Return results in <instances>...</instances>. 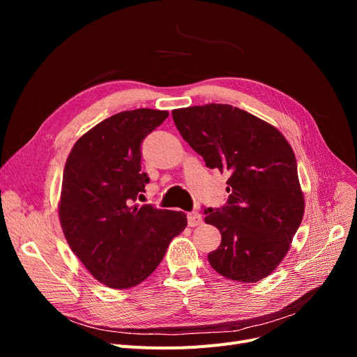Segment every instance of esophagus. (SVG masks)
I'll use <instances>...</instances> for the list:
<instances>
[{
  "instance_id": "obj_1",
  "label": "esophagus",
  "mask_w": 357,
  "mask_h": 357,
  "mask_svg": "<svg viewBox=\"0 0 357 357\" xmlns=\"http://www.w3.org/2000/svg\"><path fill=\"white\" fill-rule=\"evenodd\" d=\"M199 224H202V215L197 211H192L188 214V226L190 227H197L199 226Z\"/></svg>"
}]
</instances>
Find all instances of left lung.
Segmentation results:
<instances>
[{
  "mask_svg": "<svg viewBox=\"0 0 357 357\" xmlns=\"http://www.w3.org/2000/svg\"><path fill=\"white\" fill-rule=\"evenodd\" d=\"M183 140L211 169L227 172V202L205 208L221 233L210 265L237 282L271 275L303 221L304 195L292 147L273 126L229 104L172 111Z\"/></svg>",
  "mask_w": 357,
  "mask_h": 357,
  "instance_id": "8db88e82",
  "label": "left lung"
}]
</instances>
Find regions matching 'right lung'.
<instances>
[{
	"label": "right lung",
	"mask_w": 357,
	"mask_h": 357,
	"mask_svg": "<svg viewBox=\"0 0 357 357\" xmlns=\"http://www.w3.org/2000/svg\"><path fill=\"white\" fill-rule=\"evenodd\" d=\"M169 116L137 108L92 127L65 165L59 217L72 252L101 284L126 289L152 273L186 227L182 211L135 205L149 176L142 142Z\"/></svg>",
	"instance_id": "add662e5"
}]
</instances>
